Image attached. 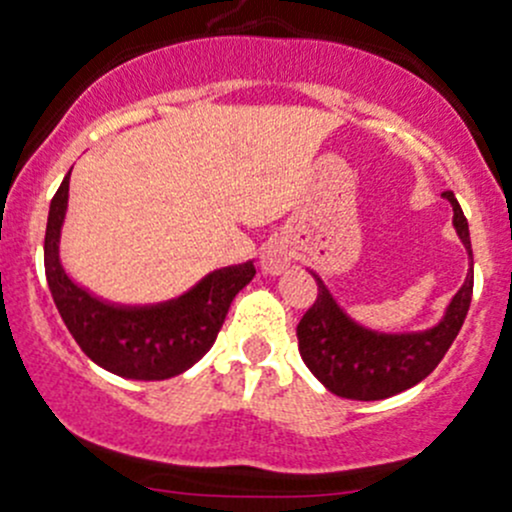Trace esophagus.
Wrapping results in <instances>:
<instances>
[{
    "label": "esophagus",
    "instance_id": "esophagus-1",
    "mask_svg": "<svg viewBox=\"0 0 512 512\" xmlns=\"http://www.w3.org/2000/svg\"><path fill=\"white\" fill-rule=\"evenodd\" d=\"M263 271L268 273H281L283 268L288 266V254L281 249V246H268L261 256Z\"/></svg>",
    "mask_w": 512,
    "mask_h": 512
}]
</instances>
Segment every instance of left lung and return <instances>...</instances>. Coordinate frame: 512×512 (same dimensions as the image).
Wrapping results in <instances>:
<instances>
[{
    "label": "left lung",
    "instance_id": "1",
    "mask_svg": "<svg viewBox=\"0 0 512 512\" xmlns=\"http://www.w3.org/2000/svg\"><path fill=\"white\" fill-rule=\"evenodd\" d=\"M444 197L453 207V226L473 258L471 234L461 204L453 192H444ZM313 278L318 281V298L295 328L300 357L330 392L360 402L394 397L429 377L456 340L473 295V273H468L436 328L426 333L384 335L347 318L325 283L315 273Z\"/></svg>",
    "mask_w": 512,
    "mask_h": 512
}]
</instances>
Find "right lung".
Here are the masks:
<instances>
[{
    "instance_id": "right-lung-1",
    "label": "right lung",
    "mask_w": 512,
    "mask_h": 512,
    "mask_svg": "<svg viewBox=\"0 0 512 512\" xmlns=\"http://www.w3.org/2000/svg\"><path fill=\"white\" fill-rule=\"evenodd\" d=\"M68 172L51 199L44 239L49 291L68 333L103 370L118 377L157 382L202 360L217 340L231 300L256 276L254 263L209 273L189 293L170 303L123 308L76 286L59 261V236L68 204Z\"/></svg>"
}]
</instances>
